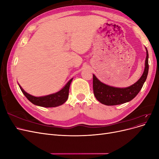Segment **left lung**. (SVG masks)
<instances>
[{"label": "left lung", "instance_id": "left-lung-1", "mask_svg": "<svg viewBox=\"0 0 159 159\" xmlns=\"http://www.w3.org/2000/svg\"><path fill=\"white\" fill-rule=\"evenodd\" d=\"M148 54L147 50L145 67L142 76L135 84L126 88H117L105 85L93 75V89L95 98L104 105H116L130 102L135 98L147 78L148 71Z\"/></svg>", "mask_w": 159, "mask_h": 159}]
</instances>
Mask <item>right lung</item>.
<instances>
[{
  "label": "right lung",
  "instance_id": "add662e5",
  "mask_svg": "<svg viewBox=\"0 0 159 159\" xmlns=\"http://www.w3.org/2000/svg\"><path fill=\"white\" fill-rule=\"evenodd\" d=\"M72 80L73 79H71L63 89H61L58 92L46 96H43V97H34V96L27 93L20 86V88L24 95L26 96V98L33 104L44 107H54L64 103L68 99L69 88Z\"/></svg>",
  "mask_w": 159,
  "mask_h": 159
}]
</instances>
